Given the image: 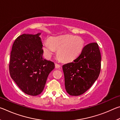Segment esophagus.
I'll use <instances>...</instances> for the list:
<instances>
[{
  "instance_id": "34e87169",
  "label": "esophagus",
  "mask_w": 120,
  "mask_h": 120,
  "mask_svg": "<svg viewBox=\"0 0 120 120\" xmlns=\"http://www.w3.org/2000/svg\"><path fill=\"white\" fill-rule=\"evenodd\" d=\"M55 67L56 68H59L61 67V66L59 64H55Z\"/></svg>"
}]
</instances>
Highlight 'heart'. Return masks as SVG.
<instances>
[{
	"label": "heart",
	"instance_id": "heart-1",
	"mask_svg": "<svg viewBox=\"0 0 120 120\" xmlns=\"http://www.w3.org/2000/svg\"><path fill=\"white\" fill-rule=\"evenodd\" d=\"M49 41L43 42L42 48L46 57L50 58L58 50L59 57L65 62H70L79 56L85 47L82 38L71 35L53 36Z\"/></svg>",
	"mask_w": 120,
	"mask_h": 120
}]
</instances>
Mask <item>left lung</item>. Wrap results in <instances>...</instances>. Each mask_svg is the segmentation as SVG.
Wrapping results in <instances>:
<instances>
[{"label":"left lung","instance_id":"obj_1","mask_svg":"<svg viewBox=\"0 0 120 120\" xmlns=\"http://www.w3.org/2000/svg\"><path fill=\"white\" fill-rule=\"evenodd\" d=\"M101 56L97 43L88 44L72 62L62 66L66 90L71 96L86 92L99 76Z\"/></svg>","mask_w":120,"mask_h":120}]
</instances>
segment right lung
<instances>
[{
    "label": "right lung",
    "mask_w": 120,
    "mask_h": 120,
    "mask_svg": "<svg viewBox=\"0 0 120 120\" xmlns=\"http://www.w3.org/2000/svg\"><path fill=\"white\" fill-rule=\"evenodd\" d=\"M41 33L23 34L14 41L11 53V78L25 94L36 96L43 90L54 62L44 59Z\"/></svg>",
    "instance_id": "1"
}]
</instances>
